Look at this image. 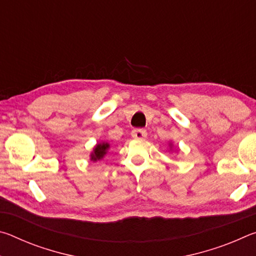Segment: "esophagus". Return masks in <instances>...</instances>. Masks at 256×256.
Wrapping results in <instances>:
<instances>
[{
	"mask_svg": "<svg viewBox=\"0 0 256 256\" xmlns=\"http://www.w3.org/2000/svg\"><path fill=\"white\" fill-rule=\"evenodd\" d=\"M132 136L136 138H146V131L144 128H134L132 131Z\"/></svg>",
	"mask_w": 256,
	"mask_h": 256,
	"instance_id": "34e87169",
	"label": "esophagus"
}]
</instances>
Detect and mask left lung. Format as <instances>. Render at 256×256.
<instances>
[{
    "label": "left lung",
    "instance_id": "8db88e82",
    "mask_svg": "<svg viewBox=\"0 0 256 256\" xmlns=\"http://www.w3.org/2000/svg\"><path fill=\"white\" fill-rule=\"evenodd\" d=\"M168 146H170V151H172V148H174V144H172V142H170V144H168ZM176 151H178V150H176Z\"/></svg>",
    "mask_w": 256,
    "mask_h": 256
}]
</instances>
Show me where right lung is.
Listing matches in <instances>:
<instances>
[{"label":"right lung","mask_w":256,"mask_h":256,"mask_svg":"<svg viewBox=\"0 0 256 256\" xmlns=\"http://www.w3.org/2000/svg\"><path fill=\"white\" fill-rule=\"evenodd\" d=\"M110 149V144L106 141L98 142V144L94 146L92 154H90V160L92 162H100L104 159V157L107 154L108 150Z\"/></svg>","instance_id":"right-lung-1"}]
</instances>
